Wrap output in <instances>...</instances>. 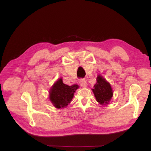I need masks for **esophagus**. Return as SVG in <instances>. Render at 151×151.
<instances>
[{"label":"esophagus","mask_w":151,"mask_h":151,"mask_svg":"<svg viewBox=\"0 0 151 151\" xmlns=\"http://www.w3.org/2000/svg\"><path fill=\"white\" fill-rule=\"evenodd\" d=\"M79 84L83 88H86V86H87V82H86V81L85 79H80Z\"/></svg>","instance_id":"34e87169"}]
</instances>
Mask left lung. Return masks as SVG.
<instances>
[{"mask_svg": "<svg viewBox=\"0 0 151 151\" xmlns=\"http://www.w3.org/2000/svg\"><path fill=\"white\" fill-rule=\"evenodd\" d=\"M93 88L92 91L97 101L102 105L108 104L113 96V91L110 83L99 75L97 78V83Z\"/></svg>", "mask_w": 151, "mask_h": 151, "instance_id": "left-lung-1", "label": "left lung"}]
</instances>
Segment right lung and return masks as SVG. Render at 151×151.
Here are the masks:
<instances>
[{
  "label": "right lung",
  "mask_w": 151,
  "mask_h": 151,
  "mask_svg": "<svg viewBox=\"0 0 151 151\" xmlns=\"http://www.w3.org/2000/svg\"><path fill=\"white\" fill-rule=\"evenodd\" d=\"M78 88L76 84L68 86L63 84L62 79L60 78L50 89V101L56 108H65L72 101L74 93Z\"/></svg>",
  "instance_id": "obj_1"
}]
</instances>
